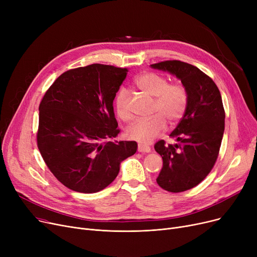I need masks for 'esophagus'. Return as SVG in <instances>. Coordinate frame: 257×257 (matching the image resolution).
Masks as SVG:
<instances>
[{
	"label": "esophagus",
	"instance_id": "34e87169",
	"mask_svg": "<svg viewBox=\"0 0 257 257\" xmlns=\"http://www.w3.org/2000/svg\"><path fill=\"white\" fill-rule=\"evenodd\" d=\"M138 151L142 152V153H150L151 152V148L149 146H145L143 144H139Z\"/></svg>",
	"mask_w": 257,
	"mask_h": 257
}]
</instances>
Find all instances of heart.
I'll list each match as a JSON object with an SVG mask.
<instances>
[{"label": "heart", "instance_id": "obj_1", "mask_svg": "<svg viewBox=\"0 0 257 257\" xmlns=\"http://www.w3.org/2000/svg\"><path fill=\"white\" fill-rule=\"evenodd\" d=\"M136 85L145 93L154 97L153 117L138 119L128 128L129 139L149 144L170 125L177 124L182 117L187 105V91L181 83H168L167 78L155 73H145L139 76ZM127 91L120 89L115 96L114 106L119 117L129 119L130 113L126 107Z\"/></svg>", "mask_w": 257, "mask_h": 257}]
</instances>
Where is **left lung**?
<instances>
[{
  "instance_id": "8db88e82",
  "label": "left lung",
  "mask_w": 257,
  "mask_h": 257,
  "mask_svg": "<svg viewBox=\"0 0 257 257\" xmlns=\"http://www.w3.org/2000/svg\"><path fill=\"white\" fill-rule=\"evenodd\" d=\"M181 80L187 91L183 117L170 134L177 144H155L164 166L156 179L171 193H180L198 185L209 174L218 158L225 128V111L218 86L198 67L179 60L151 64Z\"/></svg>"
}]
</instances>
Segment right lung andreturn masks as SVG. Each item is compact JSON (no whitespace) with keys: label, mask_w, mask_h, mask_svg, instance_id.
Wrapping results in <instances>:
<instances>
[{"label":"right lung","mask_w":257,"mask_h":257,"mask_svg":"<svg viewBox=\"0 0 257 257\" xmlns=\"http://www.w3.org/2000/svg\"><path fill=\"white\" fill-rule=\"evenodd\" d=\"M128 70L94 63L60 75L39 104L37 147L50 171L70 190L100 192L138 150L117 137L113 100Z\"/></svg>","instance_id":"add662e5"}]
</instances>
